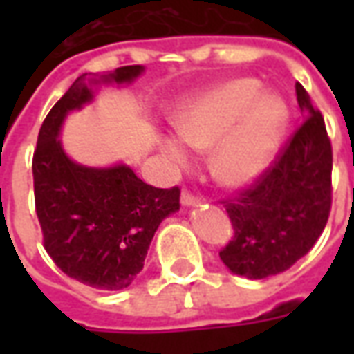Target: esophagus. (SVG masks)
I'll return each instance as SVG.
<instances>
[{
	"label": "esophagus",
	"instance_id": "34e87169",
	"mask_svg": "<svg viewBox=\"0 0 354 354\" xmlns=\"http://www.w3.org/2000/svg\"><path fill=\"white\" fill-rule=\"evenodd\" d=\"M199 203V197L195 195V193H192L189 189H184L182 192V205L184 207H193V205H197Z\"/></svg>",
	"mask_w": 354,
	"mask_h": 354
}]
</instances>
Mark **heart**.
Returning a JSON list of instances; mask_svg holds the SVG:
<instances>
[{
  "label": "heart",
  "mask_w": 354,
  "mask_h": 354,
  "mask_svg": "<svg viewBox=\"0 0 354 354\" xmlns=\"http://www.w3.org/2000/svg\"><path fill=\"white\" fill-rule=\"evenodd\" d=\"M288 111L281 98L263 94L256 80H235L208 91L178 119L185 146L212 149V172L225 185H245L266 169L281 144ZM165 155L184 167L187 151L176 140H165Z\"/></svg>",
  "instance_id": "b5f03b06"
}]
</instances>
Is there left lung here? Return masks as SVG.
<instances>
[{
    "label": "left lung",
    "instance_id": "left-lung-1",
    "mask_svg": "<svg viewBox=\"0 0 354 354\" xmlns=\"http://www.w3.org/2000/svg\"><path fill=\"white\" fill-rule=\"evenodd\" d=\"M296 94L301 123L252 184L222 201L233 235L220 258L248 279L279 274L304 258L332 208V144L324 117L299 83Z\"/></svg>",
    "mask_w": 354,
    "mask_h": 354
}]
</instances>
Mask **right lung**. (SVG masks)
Masks as SVG:
<instances>
[{"label":"right lung","instance_id":"right-lung-1","mask_svg":"<svg viewBox=\"0 0 354 354\" xmlns=\"http://www.w3.org/2000/svg\"><path fill=\"white\" fill-rule=\"evenodd\" d=\"M142 70L121 66L104 80L124 83ZM91 98L83 73L43 121L32 161L35 214L60 271L93 288L123 290L142 271L159 223L180 208V187H153L124 165L88 169L68 159L60 124Z\"/></svg>","mask_w":354,"mask_h":354}]
</instances>
